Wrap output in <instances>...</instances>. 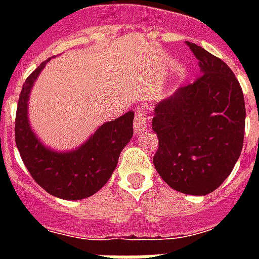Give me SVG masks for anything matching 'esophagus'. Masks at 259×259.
Wrapping results in <instances>:
<instances>
[{
	"label": "esophagus",
	"instance_id": "1",
	"mask_svg": "<svg viewBox=\"0 0 259 259\" xmlns=\"http://www.w3.org/2000/svg\"><path fill=\"white\" fill-rule=\"evenodd\" d=\"M146 123H148V117L144 111H137L136 118H134V133H141L145 130Z\"/></svg>",
	"mask_w": 259,
	"mask_h": 259
}]
</instances>
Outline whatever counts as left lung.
I'll return each mask as SVG.
<instances>
[{
  "label": "left lung",
  "instance_id": "8db88e82",
  "mask_svg": "<svg viewBox=\"0 0 259 259\" xmlns=\"http://www.w3.org/2000/svg\"><path fill=\"white\" fill-rule=\"evenodd\" d=\"M187 46L199 60V75L154 107L153 164L170 188L203 196L229 177L241 156L245 99L223 60L193 42Z\"/></svg>",
  "mask_w": 259,
  "mask_h": 259
}]
</instances>
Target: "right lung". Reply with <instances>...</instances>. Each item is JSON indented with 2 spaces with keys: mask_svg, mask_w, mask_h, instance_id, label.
<instances>
[{
  "mask_svg": "<svg viewBox=\"0 0 259 259\" xmlns=\"http://www.w3.org/2000/svg\"><path fill=\"white\" fill-rule=\"evenodd\" d=\"M51 59L26 78L18 98L14 136L16 145L30 176L52 196L80 200L98 192L107 183L122 149L133 137V111L99 126L83 145L70 152H56L42 145L30 129L28 99L30 90Z\"/></svg>",
  "mask_w": 259,
  "mask_h": 259,
  "instance_id": "1",
  "label": "right lung"
}]
</instances>
